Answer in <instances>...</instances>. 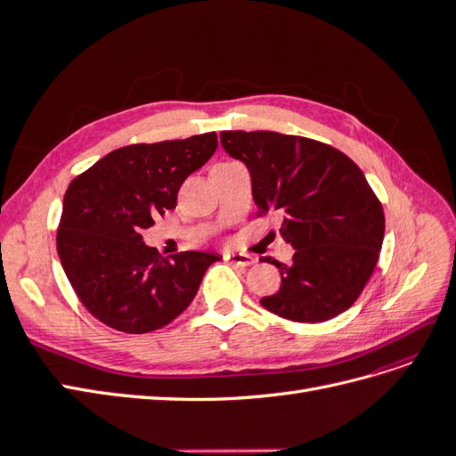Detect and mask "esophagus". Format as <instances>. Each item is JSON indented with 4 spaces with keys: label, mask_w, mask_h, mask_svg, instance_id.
<instances>
[{
    "label": "esophagus",
    "mask_w": 456,
    "mask_h": 456,
    "mask_svg": "<svg viewBox=\"0 0 456 456\" xmlns=\"http://www.w3.org/2000/svg\"><path fill=\"white\" fill-rule=\"evenodd\" d=\"M224 260L230 262V265H233V266H240V268L251 266L255 262L253 256L245 255V253H224Z\"/></svg>",
    "instance_id": "34e87169"
}]
</instances>
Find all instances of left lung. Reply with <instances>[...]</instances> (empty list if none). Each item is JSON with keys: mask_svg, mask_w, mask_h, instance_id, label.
I'll return each mask as SVG.
<instances>
[{"mask_svg": "<svg viewBox=\"0 0 456 456\" xmlns=\"http://www.w3.org/2000/svg\"><path fill=\"white\" fill-rule=\"evenodd\" d=\"M220 142L251 173L256 216L280 211V236L295 247L278 266L281 287L260 305L298 323L348 310L379 262L384 211L362 169L340 150L273 131H223ZM273 233V232H272Z\"/></svg>", "mask_w": 456, "mask_h": 456, "instance_id": "left-lung-1", "label": "left lung"}]
</instances>
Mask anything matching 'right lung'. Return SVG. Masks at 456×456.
Returning a JSON list of instances; mask_svg holds the SVG:
<instances>
[{"label": "right lung", "mask_w": 456, "mask_h": 456, "mask_svg": "<svg viewBox=\"0 0 456 456\" xmlns=\"http://www.w3.org/2000/svg\"><path fill=\"white\" fill-rule=\"evenodd\" d=\"M216 133L129 144L77 175L64 194L57 251L86 310L121 333L169 325L194 300L216 253L163 258L142 241L154 218L176 207L190 173L216 150Z\"/></svg>", "instance_id": "obj_1"}]
</instances>
